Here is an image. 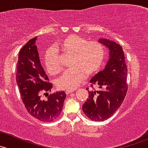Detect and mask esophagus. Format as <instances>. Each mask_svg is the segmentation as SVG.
Listing matches in <instances>:
<instances>
[{
    "label": "esophagus",
    "instance_id": "1",
    "mask_svg": "<svg viewBox=\"0 0 148 148\" xmlns=\"http://www.w3.org/2000/svg\"><path fill=\"white\" fill-rule=\"evenodd\" d=\"M75 91V89H67V90H66V91H65V93L67 94H70V93L73 92V91Z\"/></svg>",
    "mask_w": 148,
    "mask_h": 148
}]
</instances>
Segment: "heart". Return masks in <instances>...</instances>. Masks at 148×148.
I'll list each match as a JSON object with an SVG mask.
<instances>
[{"mask_svg":"<svg viewBox=\"0 0 148 148\" xmlns=\"http://www.w3.org/2000/svg\"><path fill=\"white\" fill-rule=\"evenodd\" d=\"M56 49L72 54L70 69L66 70L57 79V86L62 89H74L88 75H92L100 70L105 57L103 45L96 40L87 41L78 36H68L61 40ZM45 64L50 74L61 70L57 51L48 49L45 54Z\"/></svg>","mask_w":148,"mask_h":148,"instance_id":"1","label":"heart"}]
</instances>
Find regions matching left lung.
I'll return each mask as SVG.
<instances>
[{
  "instance_id": "1",
  "label": "left lung",
  "mask_w": 148,
  "mask_h": 148,
  "mask_svg": "<svg viewBox=\"0 0 148 148\" xmlns=\"http://www.w3.org/2000/svg\"><path fill=\"white\" fill-rule=\"evenodd\" d=\"M99 42L110 50V59L105 70L90 81L91 89L87 88L88 97L82 105L85 115L94 121H104L111 117L121 105L128 90V69L123 49L108 39ZM98 85L97 90L93 86Z\"/></svg>"
}]
</instances>
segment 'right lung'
Here are the masks:
<instances>
[{"label": "right lung", "mask_w": 148, "mask_h": 148, "mask_svg": "<svg viewBox=\"0 0 148 148\" xmlns=\"http://www.w3.org/2000/svg\"><path fill=\"white\" fill-rule=\"evenodd\" d=\"M36 37L29 40L19 53L16 81L25 108L33 117L43 122H51L60 116L66 94L64 91L47 93V99L42 94L51 91L52 85L40 64Z\"/></svg>", "instance_id": "1"}]
</instances>
